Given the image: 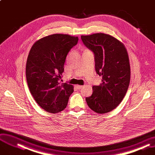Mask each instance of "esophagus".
Returning a JSON list of instances; mask_svg holds the SVG:
<instances>
[{
  "label": "esophagus",
  "instance_id": "esophagus-1",
  "mask_svg": "<svg viewBox=\"0 0 155 155\" xmlns=\"http://www.w3.org/2000/svg\"><path fill=\"white\" fill-rule=\"evenodd\" d=\"M83 87V86H81V85H78V84L76 85V88L77 89H78V90L81 89Z\"/></svg>",
  "mask_w": 155,
  "mask_h": 155
}]
</instances>
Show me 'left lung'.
<instances>
[{"label":"left lung","instance_id":"1","mask_svg":"<svg viewBox=\"0 0 155 155\" xmlns=\"http://www.w3.org/2000/svg\"><path fill=\"white\" fill-rule=\"evenodd\" d=\"M81 38L94 53L95 71L102 77L100 85L93 86L86 103L94 112L107 113L121 103L128 88L130 67L127 51L122 42L108 34L97 33Z\"/></svg>","mask_w":155,"mask_h":155}]
</instances>
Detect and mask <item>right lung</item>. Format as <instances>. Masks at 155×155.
<instances>
[{"label": "right lung", "mask_w": 155, "mask_h": 155, "mask_svg": "<svg viewBox=\"0 0 155 155\" xmlns=\"http://www.w3.org/2000/svg\"><path fill=\"white\" fill-rule=\"evenodd\" d=\"M78 37L56 34L36 41L31 48L26 64L30 91L39 106L48 113H57L67 107L73 86L61 83L64 64Z\"/></svg>", "instance_id": "1"}]
</instances>
